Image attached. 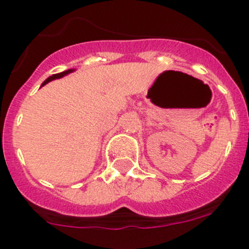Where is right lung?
Segmentation results:
<instances>
[{
    "label": "right lung",
    "mask_w": 249,
    "mask_h": 249,
    "mask_svg": "<svg viewBox=\"0 0 249 249\" xmlns=\"http://www.w3.org/2000/svg\"><path fill=\"white\" fill-rule=\"evenodd\" d=\"M72 71H73V70H67V71H65V72H61V73L52 74V76H51V77H48L47 80H46L45 82L42 83V86H45L46 83H48V82H50V81H52V80H56V78H61V77L66 76V74H68V73H70V72H72Z\"/></svg>",
    "instance_id": "obj_1"
}]
</instances>
